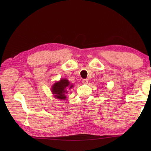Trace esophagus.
Segmentation results:
<instances>
[{"label":"esophagus","instance_id":"34e87169","mask_svg":"<svg viewBox=\"0 0 151 151\" xmlns=\"http://www.w3.org/2000/svg\"><path fill=\"white\" fill-rule=\"evenodd\" d=\"M82 84H87L88 83V81L87 79H84V80H82Z\"/></svg>","mask_w":151,"mask_h":151}]
</instances>
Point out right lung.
Listing matches in <instances>:
<instances>
[{
  "label": "right lung",
  "mask_w": 151,
  "mask_h": 151,
  "mask_svg": "<svg viewBox=\"0 0 151 151\" xmlns=\"http://www.w3.org/2000/svg\"><path fill=\"white\" fill-rule=\"evenodd\" d=\"M73 87V85H70L69 82L66 79L60 80V82H57L52 87V92L54 97L59 99H65V93L67 92V89H70Z\"/></svg>",
  "instance_id": "obj_1"
}]
</instances>
